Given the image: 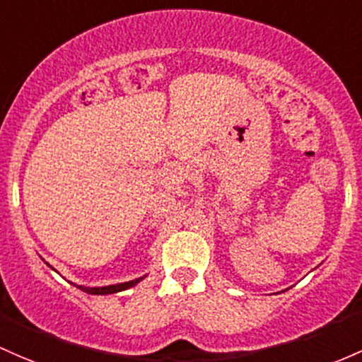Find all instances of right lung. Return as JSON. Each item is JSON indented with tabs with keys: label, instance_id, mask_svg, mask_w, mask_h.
I'll return each mask as SVG.
<instances>
[{
	"label": "right lung",
	"instance_id": "right-lung-1",
	"mask_svg": "<svg viewBox=\"0 0 362 362\" xmlns=\"http://www.w3.org/2000/svg\"><path fill=\"white\" fill-rule=\"evenodd\" d=\"M49 266V264H47ZM144 276L141 278H136V280H130V281H123V284H115V285H106V287H86V285H77V288H81L82 292H87V293H93V296H108V293H117V292H122V291H127V288L134 287V285H137L139 281L144 280ZM75 285V284H74Z\"/></svg>",
	"mask_w": 362,
	"mask_h": 362
}]
</instances>
